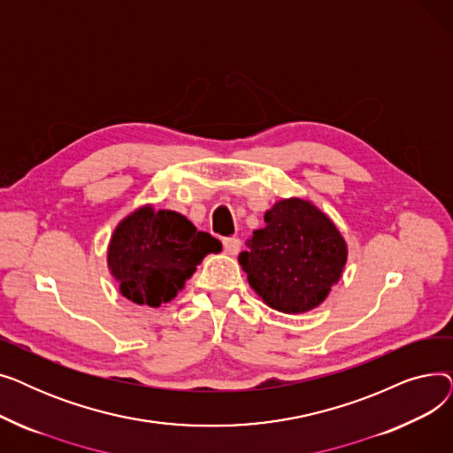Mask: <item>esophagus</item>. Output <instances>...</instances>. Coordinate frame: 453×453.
<instances>
[{"label":"esophagus","instance_id":"obj_1","mask_svg":"<svg viewBox=\"0 0 453 453\" xmlns=\"http://www.w3.org/2000/svg\"><path fill=\"white\" fill-rule=\"evenodd\" d=\"M242 242L239 239H224V251L227 255H239Z\"/></svg>","mask_w":453,"mask_h":453}]
</instances>
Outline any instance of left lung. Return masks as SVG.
<instances>
[{"mask_svg":"<svg viewBox=\"0 0 453 453\" xmlns=\"http://www.w3.org/2000/svg\"><path fill=\"white\" fill-rule=\"evenodd\" d=\"M253 231L239 263L250 287L284 314L319 306L347 263V244L338 227L316 205L301 198L277 202Z\"/></svg>","mask_w":453,"mask_h":453,"instance_id":"left-lung-1","label":"left lung"}]
</instances>
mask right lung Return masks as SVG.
<instances>
[{"label": "right lung", "instance_id": "obj_1", "mask_svg": "<svg viewBox=\"0 0 453 453\" xmlns=\"http://www.w3.org/2000/svg\"><path fill=\"white\" fill-rule=\"evenodd\" d=\"M220 241L183 214L142 205L119 222L108 246V268L128 301L157 308L173 301Z\"/></svg>", "mask_w": 453, "mask_h": 453}]
</instances>
